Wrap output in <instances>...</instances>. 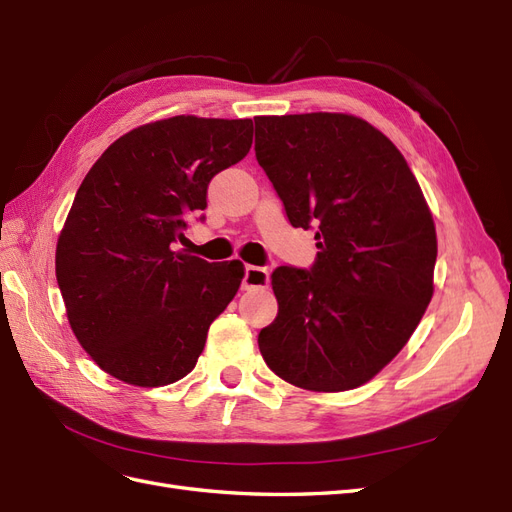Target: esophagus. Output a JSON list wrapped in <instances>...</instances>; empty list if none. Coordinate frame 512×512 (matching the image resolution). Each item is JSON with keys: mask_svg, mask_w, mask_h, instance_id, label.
Instances as JSON below:
<instances>
[{"mask_svg": "<svg viewBox=\"0 0 512 512\" xmlns=\"http://www.w3.org/2000/svg\"><path fill=\"white\" fill-rule=\"evenodd\" d=\"M270 274L266 268H257V266H246L244 276H242V289L251 291V289H261L268 287Z\"/></svg>", "mask_w": 512, "mask_h": 512, "instance_id": "obj_1", "label": "esophagus"}]
</instances>
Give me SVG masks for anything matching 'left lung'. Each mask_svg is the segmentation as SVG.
<instances>
[{
  "label": "left lung",
  "instance_id": "8db88e82",
  "mask_svg": "<svg viewBox=\"0 0 512 512\" xmlns=\"http://www.w3.org/2000/svg\"><path fill=\"white\" fill-rule=\"evenodd\" d=\"M255 156L293 227H316L308 270L272 274L274 323L259 350L314 392L363 386L409 342L432 299L437 232L394 143L348 113L255 120Z\"/></svg>",
  "mask_w": 512,
  "mask_h": 512
}]
</instances>
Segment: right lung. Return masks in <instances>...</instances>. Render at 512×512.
<instances>
[{"label":"right lung","mask_w":512,"mask_h":512,"mask_svg":"<svg viewBox=\"0 0 512 512\" xmlns=\"http://www.w3.org/2000/svg\"><path fill=\"white\" fill-rule=\"evenodd\" d=\"M253 143V120L175 116L113 141L84 177L56 242L69 325L105 373L156 388L196 367L234 299L240 261L175 251L206 189Z\"/></svg>","instance_id":"1"}]
</instances>
